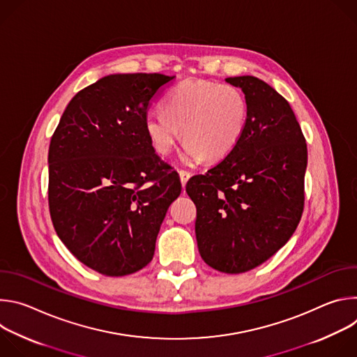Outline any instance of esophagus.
<instances>
[{
	"mask_svg": "<svg viewBox=\"0 0 357 357\" xmlns=\"http://www.w3.org/2000/svg\"><path fill=\"white\" fill-rule=\"evenodd\" d=\"M179 176H181V182H182V186L186 185L188 179L190 178V172L186 171V169H179Z\"/></svg>",
	"mask_w": 357,
	"mask_h": 357,
	"instance_id": "obj_1",
	"label": "esophagus"
}]
</instances>
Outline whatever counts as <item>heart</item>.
<instances>
[{
    "label": "heart",
    "mask_w": 357,
    "mask_h": 357,
    "mask_svg": "<svg viewBox=\"0 0 357 357\" xmlns=\"http://www.w3.org/2000/svg\"><path fill=\"white\" fill-rule=\"evenodd\" d=\"M247 123L248 103L238 87L185 80L171 91L164 110L146 114L145 131L162 157L171 154L183 135V161L197 164L226 158L243 138Z\"/></svg>",
    "instance_id": "b5f03b06"
}]
</instances>
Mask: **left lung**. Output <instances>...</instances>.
Returning a JSON list of instances; mask_svg holds the SVG:
<instances>
[{"label": "left lung", "mask_w": 357, "mask_h": 357, "mask_svg": "<svg viewBox=\"0 0 357 357\" xmlns=\"http://www.w3.org/2000/svg\"><path fill=\"white\" fill-rule=\"evenodd\" d=\"M248 103L237 146L186 192L196 205L200 256L212 268L240 274L267 261L295 231L305 202L308 151L288 101L254 76L227 77Z\"/></svg>", "instance_id": "1"}]
</instances>
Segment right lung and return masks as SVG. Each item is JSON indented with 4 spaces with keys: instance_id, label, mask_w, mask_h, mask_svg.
<instances>
[{
    "instance_id": "obj_1",
    "label": "right lung",
    "mask_w": 357,
    "mask_h": 357,
    "mask_svg": "<svg viewBox=\"0 0 357 357\" xmlns=\"http://www.w3.org/2000/svg\"><path fill=\"white\" fill-rule=\"evenodd\" d=\"M174 79H100L70 100L50 138V219L73 256L103 275H128L152 260L167 211L181 195L178 172L145 131L151 103Z\"/></svg>"
}]
</instances>
